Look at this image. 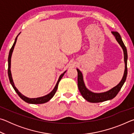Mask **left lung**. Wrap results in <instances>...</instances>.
Wrapping results in <instances>:
<instances>
[{"instance_id": "left-lung-1", "label": "left lung", "mask_w": 134, "mask_h": 134, "mask_svg": "<svg viewBox=\"0 0 134 134\" xmlns=\"http://www.w3.org/2000/svg\"><path fill=\"white\" fill-rule=\"evenodd\" d=\"M113 35L115 37V39L118 42V44L123 49L124 55V62H125V71L124 76L122 77L121 81L118 85L113 87L112 89L108 90V91L101 92V93H94L90 91L86 87L85 83L84 82L83 76L82 72L80 70L76 69L77 71L78 77H77V85L78 87L81 94L82 95L83 98L86 100L91 103H99L105 102L109 100H111L114 98L118 93L120 90L124 85L125 81L126 80L127 76V60H128V54H127V50L126 47L125 46L123 41H122L121 35L117 32H111Z\"/></svg>"}]
</instances>
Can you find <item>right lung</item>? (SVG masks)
Here are the masks:
<instances>
[{"mask_svg": "<svg viewBox=\"0 0 134 134\" xmlns=\"http://www.w3.org/2000/svg\"><path fill=\"white\" fill-rule=\"evenodd\" d=\"M21 33V32H20ZM20 33L19 34L17 35V37H16L15 40V42L13 43V44L12 45V48H10V51H9V57H8V76H9V81H10V83L11 84V85L12 86V87H13V89L15 90V92L17 93V94L19 95V96L21 97V98L24 100L25 102L26 103H30V104H42V103H45L47 102H48L49 100H50L52 97H53L54 94L56 93L57 90L58 89V83L60 82V81L61 80V79H62V77L64 76V74L65 72L67 71V70H65V71L63 72V74H61L59 77L58 78V80L57 81V82L56 85L55 86V87L53 89V90H52V91L49 93L48 94H47L46 95H45V96H41V97H35V98H29V97H26L25 96H24V95L22 94L21 92H19V90H18L16 87H15V84L14 82H13V79H12V73H11V70H10V66H11V57H12V53H13V49H14V47H15V45L16 44V40H17V38L19 36V35L20 34Z\"/></svg>", "mask_w": 134, "mask_h": 134, "instance_id": "add662e5", "label": "right lung"}]
</instances>
